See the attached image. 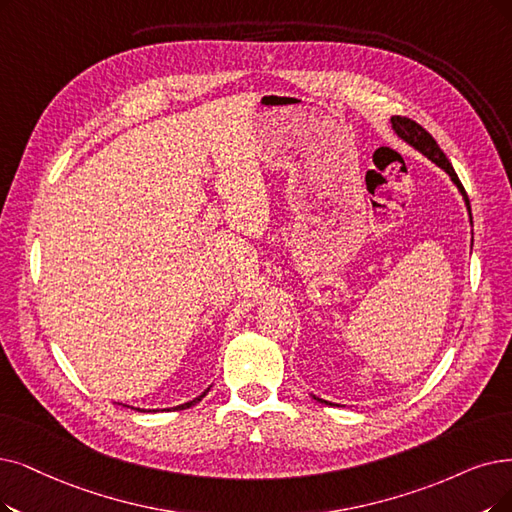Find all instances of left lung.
I'll return each instance as SVG.
<instances>
[{
  "mask_svg": "<svg viewBox=\"0 0 512 512\" xmlns=\"http://www.w3.org/2000/svg\"><path fill=\"white\" fill-rule=\"evenodd\" d=\"M393 130L405 140V142H410V145L414 147V149H418L422 155H426L428 159H431L433 163H437L439 168H443L449 176H452V180H454V185L460 189V193L464 195V201H466V208H468V214H470V203H468V197H466V191H464V187H462V182H460V178H458V174L454 172V168H452V163H449V159L445 157V153L439 149V145H437V140L428 134L420 124H416L414 119H410V117H401V115H395L393 119ZM470 222H473V216H470ZM317 399V397H315ZM317 401H321V403H327V401H323V399H317ZM332 405V403H330Z\"/></svg>",
  "mask_w": 512,
  "mask_h": 512,
  "instance_id": "1",
  "label": "left lung"
}]
</instances>
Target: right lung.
<instances>
[{
  "label": "right lung",
  "mask_w": 512,
  "mask_h": 512,
  "mask_svg": "<svg viewBox=\"0 0 512 512\" xmlns=\"http://www.w3.org/2000/svg\"><path fill=\"white\" fill-rule=\"evenodd\" d=\"M206 393H208V391H206ZM206 393L199 395V397H195V399H193V401H189V403H182V405H178V407H180V410H185V407H191V405H195L197 401H201L203 397H206ZM178 407H176V410H178ZM138 412H142V410H138Z\"/></svg>",
  "instance_id": "right-lung-1"
}]
</instances>
